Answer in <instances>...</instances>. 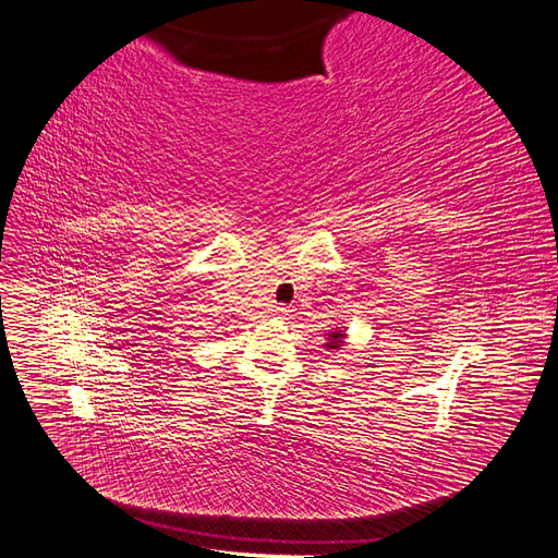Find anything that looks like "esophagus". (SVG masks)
Here are the masks:
<instances>
[{
	"mask_svg": "<svg viewBox=\"0 0 558 558\" xmlns=\"http://www.w3.org/2000/svg\"><path fill=\"white\" fill-rule=\"evenodd\" d=\"M289 312H291L289 307H277V310H275V314H277L279 318H283V316H289Z\"/></svg>",
	"mask_w": 558,
	"mask_h": 558,
	"instance_id": "34e87169",
	"label": "esophagus"
}]
</instances>
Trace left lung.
Here are the masks:
<instances>
[{"label": "left lung", "mask_w": 558, "mask_h": 558, "mask_svg": "<svg viewBox=\"0 0 558 558\" xmlns=\"http://www.w3.org/2000/svg\"><path fill=\"white\" fill-rule=\"evenodd\" d=\"M344 330H332V332H328V342L324 344L326 349H340V347H344Z\"/></svg>", "instance_id": "1"}]
</instances>
